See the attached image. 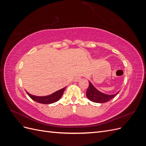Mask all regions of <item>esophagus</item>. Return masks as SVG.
Instances as JSON below:
<instances>
[{
  "mask_svg": "<svg viewBox=\"0 0 146 146\" xmlns=\"http://www.w3.org/2000/svg\"><path fill=\"white\" fill-rule=\"evenodd\" d=\"M80 80H81V77H77L76 78H75V81L76 82H78Z\"/></svg>",
  "mask_w": 146,
  "mask_h": 146,
  "instance_id": "34e87169",
  "label": "esophagus"
}]
</instances>
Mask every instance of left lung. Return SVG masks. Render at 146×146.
<instances>
[{"mask_svg": "<svg viewBox=\"0 0 146 146\" xmlns=\"http://www.w3.org/2000/svg\"><path fill=\"white\" fill-rule=\"evenodd\" d=\"M119 91L117 92V94L113 95H108L102 93V92H101L97 90L90 82L89 86H88L87 89L86 96L88 99L93 102L102 104L107 102L108 101L114 98L119 93Z\"/></svg>", "mask_w": 146, "mask_h": 146, "instance_id": "1", "label": "left lung"}]
</instances>
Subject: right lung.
<instances>
[{
  "label": "right lung",
  "instance_id": "1",
  "mask_svg": "<svg viewBox=\"0 0 146 146\" xmlns=\"http://www.w3.org/2000/svg\"><path fill=\"white\" fill-rule=\"evenodd\" d=\"M65 88L66 87L55 92L54 93H53L52 94H50L49 96H47L39 97V96H33L32 94H29L27 92V93L31 99L37 102H39L40 104H50L52 103L56 102L60 100V99L61 98V96H62V95L63 94L64 91L65 90Z\"/></svg>",
  "mask_w": 146,
  "mask_h": 146
}]
</instances>
